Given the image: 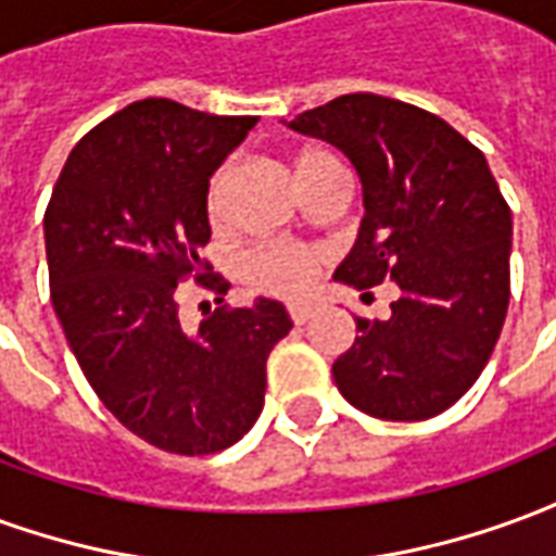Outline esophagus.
<instances>
[{
  "mask_svg": "<svg viewBox=\"0 0 556 556\" xmlns=\"http://www.w3.org/2000/svg\"><path fill=\"white\" fill-rule=\"evenodd\" d=\"M289 315L294 325H306L313 318V306H303V303H291Z\"/></svg>",
  "mask_w": 556,
  "mask_h": 556,
  "instance_id": "34e87169",
  "label": "esophagus"
}]
</instances>
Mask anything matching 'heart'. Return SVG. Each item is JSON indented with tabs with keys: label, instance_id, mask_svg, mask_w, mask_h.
I'll list each match as a JSON object with an SVG mask.
<instances>
[{
	"label": "heart",
	"instance_id": "1",
	"mask_svg": "<svg viewBox=\"0 0 556 556\" xmlns=\"http://www.w3.org/2000/svg\"><path fill=\"white\" fill-rule=\"evenodd\" d=\"M342 169L330 151L325 148H301L294 154V178L303 190L325 178L330 172ZM231 166H219L211 178L207 187V205L211 214H219L226 190H229ZM321 267V253L313 247L291 241H262L250 247L241 258V279L243 286L258 294H270V298H301L313 286L315 274Z\"/></svg>",
	"mask_w": 556,
	"mask_h": 556
}]
</instances>
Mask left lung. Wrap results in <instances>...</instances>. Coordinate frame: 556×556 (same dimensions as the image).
<instances>
[{"mask_svg":"<svg viewBox=\"0 0 556 556\" xmlns=\"http://www.w3.org/2000/svg\"><path fill=\"white\" fill-rule=\"evenodd\" d=\"M289 127L327 139L361 175L366 217L333 277L399 286L390 318H357L361 337L333 363L339 393L378 419L441 414L485 369L509 306L513 214L489 160L438 115L369 91Z\"/></svg>","mask_w":556,"mask_h":556,"instance_id":"obj_1","label":"left lung"}]
</instances>
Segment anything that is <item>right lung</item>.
I'll return each instance as SVG.
<instances>
[{
    "mask_svg": "<svg viewBox=\"0 0 556 556\" xmlns=\"http://www.w3.org/2000/svg\"><path fill=\"white\" fill-rule=\"evenodd\" d=\"M255 122L130 103L79 139L43 214L50 298L79 369L125 429L166 453L241 441L265 405L267 354L291 330L267 298L214 309L195 333L178 318L184 279L217 301L229 289L199 258L207 181Z\"/></svg>",
    "mask_w": 556,
    "mask_h": 556,
    "instance_id": "1",
    "label": "right lung"
}]
</instances>
